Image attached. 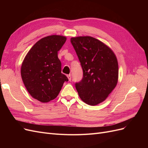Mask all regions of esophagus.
Returning a JSON list of instances; mask_svg holds the SVG:
<instances>
[{
    "mask_svg": "<svg viewBox=\"0 0 148 148\" xmlns=\"http://www.w3.org/2000/svg\"><path fill=\"white\" fill-rule=\"evenodd\" d=\"M67 77H68L69 81H71V75L70 74H69V75H67Z\"/></svg>",
    "mask_w": 148,
    "mask_h": 148,
    "instance_id": "1",
    "label": "esophagus"
}]
</instances>
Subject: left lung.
<instances>
[{"instance_id": "8db88e82", "label": "left lung", "mask_w": 148, "mask_h": 148, "mask_svg": "<svg viewBox=\"0 0 148 148\" xmlns=\"http://www.w3.org/2000/svg\"><path fill=\"white\" fill-rule=\"evenodd\" d=\"M83 70V78L75 83L79 97L86 104L95 106L104 101L118 82L117 59L111 49L91 36L71 38Z\"/></svg>"}]
</instances>
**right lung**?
<instances>
[{
	"instance_id": "right-lung-1",
	"label": "right lung",
	"mask_w": 148,
	"mask_h": 148,
	"mask_svg": "<svg viewBox=\"0 0 148 148\" xmlns=\"http://www.w3.org/2000/svg\"><path fill=\"white\" fill-rule=\"evenodd\" d=\"M66 38L52 35L40 39L25 57L21 75L30 95L41 102L54 99L65 82L69 79L61 73V62L58 51Z\"/></svg>"
}]
</instances>
